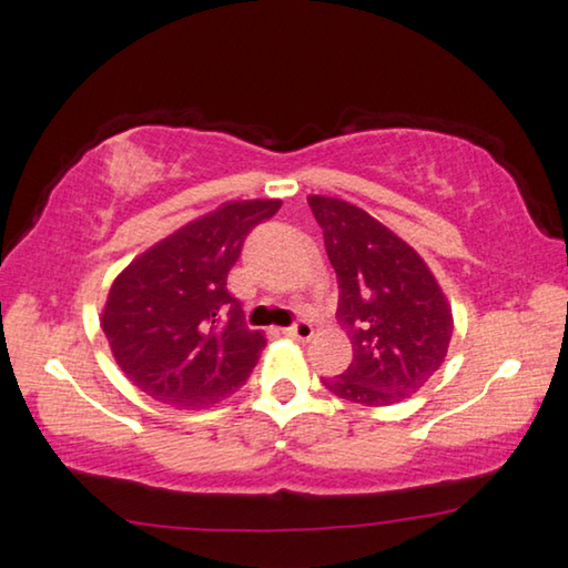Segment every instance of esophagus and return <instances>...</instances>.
I'll return each instance as SVG.
<instances>
[{"mask_svg": "<svg viewBox=\"0 0 568 568\" xmlns=\"http://www.w3.org/2000/svg\"><path fill=\"white\" fill-rule=\"evenodd\" d=\"M285 333L291 338H298V341H308L311 336H313V326L308 321H298V323H293L291 328H285Z\"/></svg>", "mask_w": 568, "mask_h": 568, "instance_id": "1", "label": "esophagus"}]
</instances>
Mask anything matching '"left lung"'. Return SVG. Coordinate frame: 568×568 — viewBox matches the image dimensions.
<instances>
[{"label":"left lung","instance_id":"1","mask_svg":"<svg viewBox=\"0 0 568 568\" xmlns=\"http://www.w3.org/2000/svg\"><path fill=\"white\" fill-rule=\"evenodd\" d=\"M338 277V313L354 362L323 384L346 402L392 407L429 382L453 338V308L419 252L336 196L311 194Z\"/></svg>","mask_w":568,"mask_h":568}]
</instances>
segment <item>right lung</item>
Masks as SVG:
<instances>
[{
	"label": "right lung",
	"instance_id": "right-lung-1",
	"mask_svg": "<svg viewBox=\"0 0 568 568\" xmlns=\"http://www.w3.org/2000/svg\"><path fill=\"white\" fill-rule=\"evenodd\" d=\"M281 204L224 202L141 252L113 281L101 328L125 379L151 399L206 409L245 384L265 336L245 328L227 275L247 232Z\"/></svg>",
	"mask_w": 568,
	"mask_h": 568
}]
</instances>
